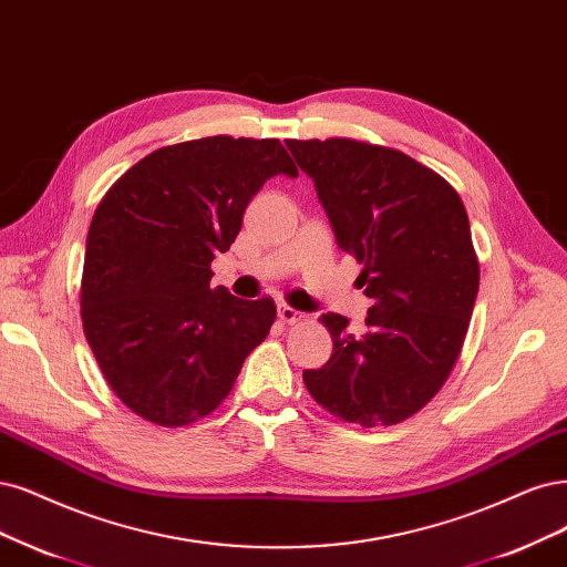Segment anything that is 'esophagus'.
Here are the masks:
<instances>
[{"mask_svg":"<svg viewBox=\"0 0 567 567\" xmlns=\"http://www.w3.org/2000/svg\"><path fill=\"white\" fill-rule=\"evenodd\" d=\"M277 315H279V319H281L284 323H298V321L305 317L302 311L292 309V307H288V305H279V307H277Z\"/></svg>","mask_w":567,"mask_h":567,"instance_id":"34e87169","label":"esophagus"}]
</instances>
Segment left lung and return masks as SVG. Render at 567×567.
<instances>
[{"label": "left lung", "mask_w": 567, "mask_h": 567, "mask_svg": "<svg viewBox=\"0 0 567 567\" xmlns=\"http://www.w3.org/2000/svg\"><path fill=\"white\" fill-rule=\"evenodd\" d=\"M315 181L336 241L373 298L365 330L321 317L333 354L302 380L319 405L361 426L396 424L436 396L460 357L478 260L460 194L408 154L349 138L286 141Z\"/></svg>", "instance_id": "obj_1"}]
</instances>
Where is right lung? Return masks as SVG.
Here are the masks:
<instances>
[{"mask_svg": "<svg viewBox=\"0 0 567 567\" xmlns=\"http://www.w3.org/2000/svg\"><path fill=\"white\" fill-rule=\"evenodd\" d=\"M298 168L275 138H213L147 154L105 194L86 237L82 321L112 392L141 417L183 426L213 413L277 319L271 298L210 288L244 210Z\"/></svg>", "mask_w": 567, "mask_h": 567, "instance_id": "add662e5", "label": "right lung"}]
</instances>
